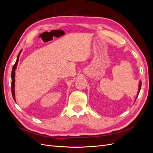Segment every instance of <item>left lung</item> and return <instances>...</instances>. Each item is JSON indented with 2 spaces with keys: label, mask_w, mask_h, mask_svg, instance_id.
I'll list each match as a JSON object with an SVG mask.
<instances>
[{
  "label": "left lung",
  "mask_w": 153,
  "mask_h": 153,
  "mask_svg": "<svg viewBox=\"0 0 153 153\" xmlns=\"http://www.w3.org/2000/svg\"><path fill=\"white\" fill-rule=\"evenodd\" d=\"M141 81H140V82H139V87H138V93H137V96H136V99H135V101H136V99H137V97H138V95H139L140 91V90H141Z\"/></svg>",
  "instance_id": "obj_1"
}]
</instances>
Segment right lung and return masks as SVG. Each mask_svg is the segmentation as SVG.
Here are the masks:
<instances>
[{
	"mask_svg": "<svg viewBox=\"0 0 153 153\" xmlns=\"http://www.w3.org/2000/svg\"><path fill=\"white\" fill-rule=\"evenodd\" d=\"M22 50H20V51L19 52L18 56H17V61H16L15 64L13 66V68H12V96H13V100H15V70L16 69H17V64H18V62H19V56H20V54L22 52Z\"/></svg>",
	"mask_w": 153,
	"mask_h": 153,
	"instance_id": "1",
	"label": "right lung"
}]
</instances>
